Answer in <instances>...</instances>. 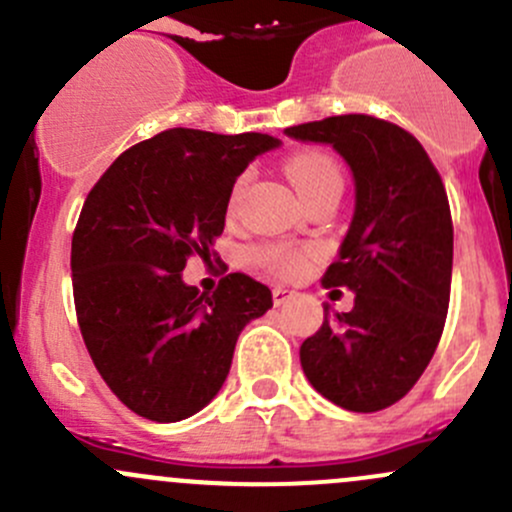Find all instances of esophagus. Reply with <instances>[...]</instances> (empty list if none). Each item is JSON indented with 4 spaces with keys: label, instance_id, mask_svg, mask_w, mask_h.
<instances>
[{
    "label": "esophagus",
    "instance_id": "1",
    "mask_svg": "<svg viewBox=\"0 0 512 512\" xmlns=\"http://www.w3.org/2000/svg\"><path fill=\"white\" fill-rule=\"evenodd\" d=\"M292 297H294L292 289H287V287H274V289H272V301H274V306H282L284 301H289Z\"/></svg>",
    "mask_w": 512,
    "mask_h": 512
}]
</instances>
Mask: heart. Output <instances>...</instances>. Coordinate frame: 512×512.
<instances>
[{
	"mask_svg": "<svg viewBox=\"0 0 512 512\" xmlns=\"http://www.w3.org/2000/svg\"><path fill=\"white\" fill-rule=\"evenodd\" d=\"M287 174L292 179V184L297 186L299 196L306 201H311L314 196L326 191H341L343 188V174L338 169V164L324 152H304L297 154L287 166ZM247 176H240L238 184H235L233 193H230V208L235 206V201L240 198V191L245 188ZM255 262L265 270L274 274H282V277H297L306 270V262H309V250H301V247H289V245H265L255 250Z\"/></svg>",
	"mask_w": 512,
	"mask_h": 512,
	"instance_id": "1",
	"label": "heart"
}]
</instances>
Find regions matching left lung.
<instances>
[{"label":"left lung","instance_id":"obj_1","mask_svg":"<svg viewBox=\"0 0 512 512\" xmlns=\"http://www.w3.org/2000/svg\"><path fill=\"white\" fill-rule=\"evenodd\" d=\"M297 142L331 144L351 166L355 208L324 287L355 294L348 314L299 348L316 392L351 412H378L412 390L444 331L454 262L449 198L422 144L392 122L338 115L287 127Z\"/></svg>","mask_w":512,"mask_h":512}]
</instances>
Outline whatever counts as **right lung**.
Here are the masks:
<instances>
[{
	"instance_id": "add662e5",
	"label": "right lung",
	"mask_w": 512,
	"mask_h": 512,
	"mask_svg": "<svg viewBox=\"0 0 512 512\" xmlns=\"http://www.w3.org/2000/svg\"><path fill=\"white\" fill-rule=\"evenodd\" d=\"M270 134L166 129L129 147L88 193L73 233V299L85 348L139 417L179 422L218 395L240 331L272 309L247 274L213 297L188 287L186 260L211 255L230 193Z\"/></svg>"
}]
</instances>
